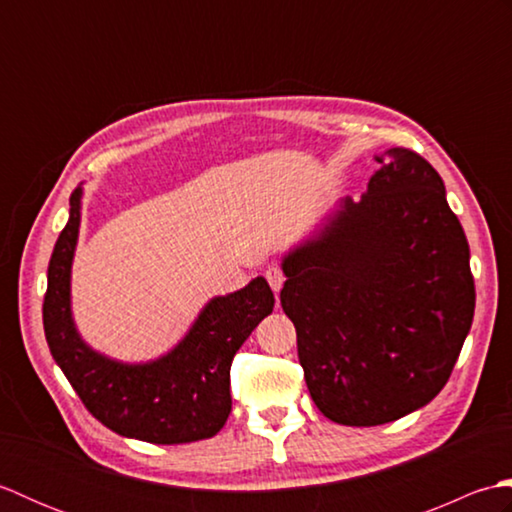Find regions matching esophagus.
I'll use <instances>...</instances> for the list:
<instances>
[{
	"label": "esophagus",
	"instance_id": "obj_1",
	"mask_svg": "<svg viewBox=\"0 0 512 512\" xmlns=\"http://www.w3.org/2000/svg\"><path fill=\"white\" fill-rule=\"evenodd\" d=\"M266 279H268V284H270V288H273V292L277 295V292L281 290V286H284V273H281V268L279 266H270L268 270H266Z\"/></svg>",
	"mask_w": 512,
	"mask_h": 512
}]
</instances>
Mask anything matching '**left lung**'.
<instances>
[{
    "mask_svg": "<svg viewBox=\"0 0 512 512\" xmlns=\"http://www.w3.org/2000/svg\"><path fill=\"white\" fill-rule=\"evenodd\" d=\"M361 200L341 198L281 259V308L297 330L314 405L376 427L447 385L475 312L469 242L440 173L394 147Z\"/></svg>",
    "mask_w": 512,
    "mask_h": 512,
    "instance_id": "left-lung-1",
    "label": "left lung"
}]
</instances>
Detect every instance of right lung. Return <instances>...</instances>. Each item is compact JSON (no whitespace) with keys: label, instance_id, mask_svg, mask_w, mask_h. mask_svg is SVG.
<instances>
[{"label":"right lung","instance_id":"1","mask_svg":"<svg viewBox=\"0 0 512 512\" xmlns=\"http://www.w3.org/2000/svg\"><path fill=\"white\" fill-rule=\"evenodd\" d=\"M83 184L54 244L43 299V330L54 363L92 416L118 436L154 444L213 438L231 413V363L275 308L264 277L204 303L187 334L158 358L125 363L85 343L72 314V262L81 228Z\"/></svg>","mask_w":512,"mask_h":512}]
</instances>
